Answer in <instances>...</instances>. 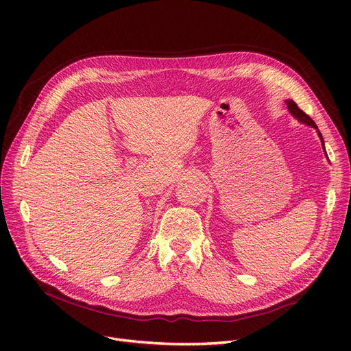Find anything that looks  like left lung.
I'll list each match as a JSON object with an SVG mask.
<instances>
[{
  "label": "left lung",
  "instance_id": "8db88e82",
  "mask_svg": "<svg viewBox=\"0 0 351 351\" xmlns=\"http://www.w3.org/2000/svg\"><path fill=\"white\" fill-rule=\"evenodd\" d=\"M286 104H287V106H289V110L291 112V115H294L296 117L299 121H302V122H306L307 125H310V126H313V128H316L317 129V126H316V123H315V121H313L306 112H303V110L298 106V104L294 102L293 99H287L286 101ZM319 136H320V139H322V142H323V138H322V134L319 132ZM323 147H324V143H323Z\"/></svg>",
  "mask_w": 351,
  "mask_h": 351
}]
</instances>
